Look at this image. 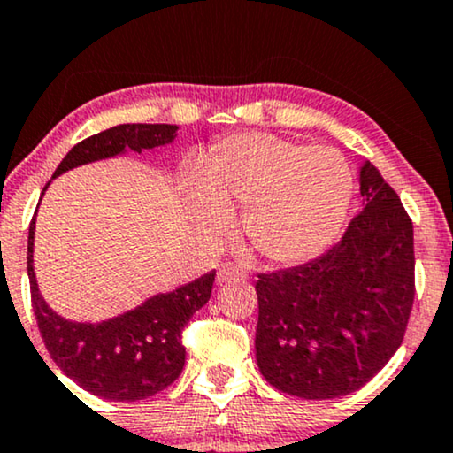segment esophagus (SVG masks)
I'll list each match as a JSON object with an SVG mask.
<instances>
[{
    "instance_id": "esophagus-1",
    "label": "esophagus",
    "mask_w": 453,
    "mask_h": 453,
    "mask_svg": "<svg viewBox=\"0 0 453 453\" xmlns=\"http://www.w3.org/2000/svg\"><path fill=\"white\" fill-rule=\"evenodd\" d=\"M249 274L244 272L241 265L232 264V261H227V264H221L219 270H217V282H227V280H247Z\"/></svg>"
}]
</instances>
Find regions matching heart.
<instances>
[{
	"mask_svg": "<svg viewBox=\"0 0 453 453\" xmlns=\"http://www.w3.org/2000/svg\"><path fill=\"white\" fill-rule=\"evenodd\" d=\"M196 219L211 234L226 230L244 206L247 241L272 264H299L340 234L352 200V173L340 151L264 133L217 141L203 181L192 188Z\"/></svg>",
	"mask_w": 453,
	"mask_h": 453,
	"instance_id": "b5f03b06",
	"label": "heart"
}]
</instances>
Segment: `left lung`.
I'll use <instances>...</instances> for the list:
<instances>
[{
  "instance_id": "left-lung-1",
  "label": "left lung",
  "mask_w": 453,
  "mask_h": 453,
  "mask_svg": "<svg viewBox=\"0 0 453 453\" xmlns=\"http://www.w3.org/2000/svg\"><path fill=\"white\" fill-rule=\"evenodd\" d=\"M363 211L323 255L259 272L255 354L287 395L335 399L367 384L401 346L416 297L413 223L375 166L361 168Z\"/></svg>"
}]
</instances>
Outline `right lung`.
<instances>
[{"instance_id": "right-lung-1", "label": "right lung", "mask_w": 453, "mask_h": 453, "mask_svg": "<svg viewBox=\"0 0 453 453\" xmlns=\"http://www.w3.org/2000/svg\"><path fill=\"white\" fill-rule=\"evenodd\" d=\"M173 124H119L80 141L54 171V177L69 168L116 156L128 150H154L174 139ZM34 230L29 226L27 274L31 285V306L43 344L52 361L73 382L92 395L109 401L150 399L171 386L185 365L183 329L196 310L209 302L215 272L179 287L166 296L147 299L143 306L99 325L71 323L46 306L34 274Z\"/></svg>"}]
</instances>
